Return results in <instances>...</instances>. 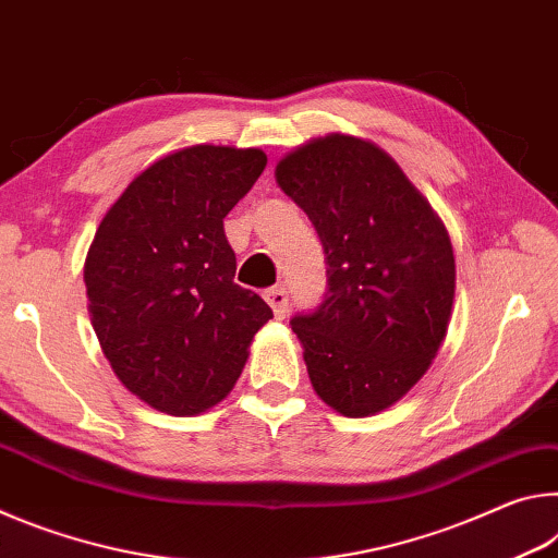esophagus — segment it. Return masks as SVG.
Returning <instances> with one entry per match:
<instances>
[{"label": "esophagus", "mask_w": 558, "mask_h": 558, "mask_svg": "<svg viewBox=\"0 0 558 558\" xmlns=\"http://www.w3.org/2000/svg\"><path fill=\"white\" fill-rule=\"evenodd\" d=\"M263 298H266V302L272 307V315H276L278 319L286 315V310H288V290L286 288L282 286L268 288L266 292H263Z\"/></svg>", "instance_id": "obj_1"}]
</instances>
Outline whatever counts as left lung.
<instances>
[{
	"instance_id": "obj_1",
	"label": "left lung",
	"mask_w": 558,
	"mask_h": 558,
	"mask_svg": "<svg viewBox=\"0 0 558 558\" xmlns=\"http://www.w3.org/2000/svg\"><path fill=\"white\" fill-rule=\"evenodd\" d=\"M323 241L327 292L290 319L319 399L344 415L389 409L446 339L456 258L446 226L401 167L364 140L327 135L276 167Z\"/></svg>"
}]
</instances>
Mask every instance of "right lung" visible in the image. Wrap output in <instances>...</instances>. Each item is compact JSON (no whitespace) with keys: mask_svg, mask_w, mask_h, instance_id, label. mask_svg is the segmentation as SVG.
Here are the masks:
<instances>
[{"mask_svg":"<svg viewBox=\"0 0 558 558\" xmlns=\"http://www.w3.org/2000/svg\"><path fill=\"white\" fill-rule=\"evenodd\" d=\"M268 165L260 149L196 145L132 179L88 251L90 323L112 372L157 411L226 399L272 310L235 286L223 219Z\"/></svg>","mask_w":558,"mask_h":558,"instance_id":"add662e5","label":"right lung"}]
</instances>
